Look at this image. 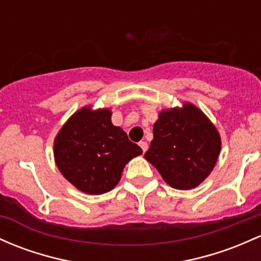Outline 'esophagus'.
Segmentation results:
<instances>
[{
    "label": "esophagus",
    "mask_w": 261,
    "mask_h": 261,
    "mask_svg": "<svg viewBox=\"0 0 261 261\" xmlns=\"http://www.w3.org/2000/svg\"><path fill=\"white\" fill-rule=\"evenodd\" d=\"M139 145H140V147L142 148V151H144V152H146V151H147V148H148L147 142H146V141H141Z\"/></svg>",
    "instance_id": "obj_1"
}]
</instances>
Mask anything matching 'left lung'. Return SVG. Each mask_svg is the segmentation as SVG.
I'll return each mask as SVG.
<instances>
[{
    "label": "left lung",
    "mask_w": 261,
    "mask_h": 261,
    "mask_svg": "<svg viewBox=\"0 0 261 261\" xmlns=\"http://www.w3.org/2000/svg\"><path fill=\"white\" fill-rule=\"evenodd\" d=\"M222 141L208 116L192 102L163 109L145 159L176 190H192L213 171Z\"/></svg>",
    "instance_id": "8db88e82"
}]
</instances>
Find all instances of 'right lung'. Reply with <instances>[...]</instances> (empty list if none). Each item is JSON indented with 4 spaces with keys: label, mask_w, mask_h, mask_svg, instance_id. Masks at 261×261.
Returning a JSON list of instances; mask_svg holds the SVG:
<instances>
[{
    "label": "right lung",
    "mask_w": 261,
    "mask_h": 261,
    "mask_svg": "<svg viewBox=\"0 0 261 261\" xmlns=\"http://www.w3.org/2000/svg\"><path fill=\"white\" fill-rule=\"evenodd\" d=\"M109 108L83 107L57 134L53 154L67 181L87 194H102L119 183L126 163L140 156V146L111 122Z\"/></svg>",
    "instance_id": "right-lung-1"
}]
</instances>
